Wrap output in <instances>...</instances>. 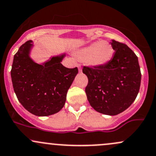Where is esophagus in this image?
I'll list each match as a JSON object with an SVG mask.
<instances>
[{"label":"esophagus","mask_w":156,"mask_h":156,"mask_svg":"<svg viewBox=\"0 0 156 156\" xmlns=\"http://www.w3.org/2000/svg\"><path fill=\"white\" fill-rule=\"evenodd\" d=\"M78 69H79V72H81V69H80V65H78Z\"/></svg>","instance_id":"1"}]
</instances>
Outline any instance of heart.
I'll return each instance as SVG.
<instances>
[{"label":"heart","instance_id":"heart-1","mask_svg":"<svg viewBox=\"0 0 156 156\" xmlns=\"http://www.w3.org/2000/svg\"><path fill=\"white\" fill-rule=\"evenodd\" d=\"M114 54V49L106 41H98L77 51L76 56L80 61H86L94 67H103L108 63Z\"/></svg>","mask_w":156,"mask_h":156}]
</instances>
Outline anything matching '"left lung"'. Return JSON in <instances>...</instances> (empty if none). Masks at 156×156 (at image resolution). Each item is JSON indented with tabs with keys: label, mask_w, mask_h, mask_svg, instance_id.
<instances>
[{
	"label": "left lung",
	"mask_w": 156,
	"mask_h": 156,
	"mask_svg": "<svg viewBox=\"0 0 156 156\" xmlns=\"http://www.w3.org/2000/svg\"><path fill=\"white\" fill-rule=\"evenodd\" d=\"M115 51L108 63L100 67H83L89 82L85 91L91 106L106 115L124 112L135 101L141 84L138 57L125 44L112 39Z\"/></svg>",
	"instance_id": "obj_1"
}]
</instances>
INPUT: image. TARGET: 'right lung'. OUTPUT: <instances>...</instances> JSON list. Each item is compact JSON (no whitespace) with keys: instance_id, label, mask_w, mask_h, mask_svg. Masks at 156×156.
Here are the masks:
<instances>
[{"instance_id":"right-lung-1","label":"right lung","mask_w":156,"mask_h":156,"mask_svg":"<svg viewBox=\"0 0 156 156\" xmlns=\"http://www.w3.org/2000/svg\"><path fill=\"white\" fill-rule=\"evenodd\" d=\"M34 44L27 41L14 56L11 77L20 103L31 114L46 117L58 112L65 104L68 89L78 74V68L65 67L66 54L53 56L42 64L30 57Z\"/></svg>"}]
</instances>
